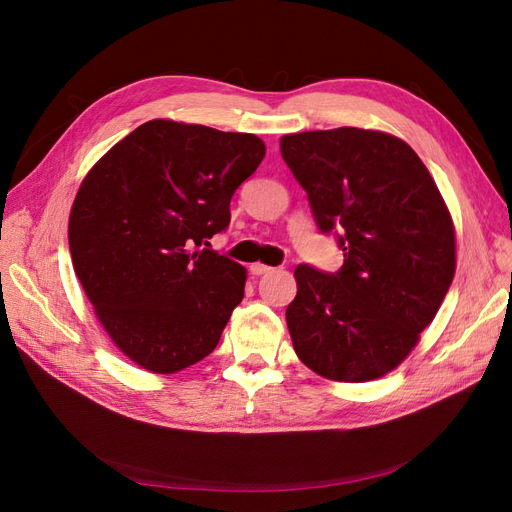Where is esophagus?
Here are the masks:
<instances>
[{"instance_id":"34e87169","label":"esophagus","mask_w":512,"mask_h":512,"mask_svg":"<svg viewBox=\"0 0 512 512\" xmlns=\"http://www.w3.org/2000/svg\"><path fill=\"white\" fill-rule=\"evenodd\" d=\"M249 270H251V274H253V276H263V274H270V272H274V267L265 265V263H261V261H255V263H251V265H249Z\"/></svg>"}]
</instances>
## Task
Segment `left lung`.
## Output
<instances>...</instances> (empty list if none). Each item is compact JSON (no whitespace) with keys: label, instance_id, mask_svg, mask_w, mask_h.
Instances as JSON below:
<instances>
[{"label":"left lung","instance_id":"obj_1","mask_svg":"<svg viewBox=\"0 0 512 512\" xmlns=\"http://www.w3.org/2000/svg\"><path fill=\"white\" fill-rule=\"evenodd\" d=\"M286 166L324 232L340 230L344 265L294 270L286 324L297 357L332 382L396 369L432 324L456 270L452 215L436 180L402 139L342 126L284 134Z\"/></svg>","mask_w":512,"mask_h":512}]
</instances>
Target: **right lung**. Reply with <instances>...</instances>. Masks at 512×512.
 I'll use <instances>...</instances> for the list:
<instances>
[{
	"mask_svg": "<svg viewBox=\"0 0 512 512\" xmlns=\"http://www.w3.org/2000/svg\"><path fill=\"white\" fill-rule=\"evenodd\" d=\"M263 157L255 134L159 118L80 182L68 220L74 272L134 365L168 375L218 346L247 270L199 247L230 224V199Z\"/></svg>",
	"mask_w": 512,
	"mask_h": 512,
	"instance_id": "add662e5",
	"label": "right lung"
}]
</instances>
